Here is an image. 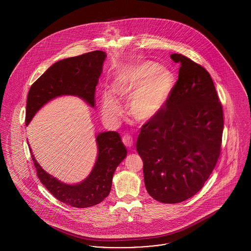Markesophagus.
Instances as JSON below:
<instances>
[{
    "label": "esophagus",
    "instance_id": "34e87169",
    "mask_svg": "<svg viewBox=\"0 0 251 251\" xmlns=\"http://www.w3.org/2000/svg\"><path fill=\"white\" fill-rule=\"evenodd\" d=\"M122 142L127 148H131L133 146V141L130 135H124L122 138Z\"/></svg>",
    "mask_w": 251,
    "mask_h": 251
}]
</instances>
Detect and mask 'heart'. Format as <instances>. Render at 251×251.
<instances>
[{
  "instance_id": "obj_1",
  "label": "heart",
  "mask_w": 251,
  "mask_h": 251,
  "mask_svg": "<svg viewBox=\"0 0 251 251\" xmlns=\"http://www.w3.org/2000/svg\"><path fill=\"white\" fill-rule=\"evenodd\" d=\"M175 85L173 72L152 61H140L125 67L115 76L114 92L127 99L128 112L140 122L153 120L167 104ZM111 91H104L100 99V112L104 120L114 123L120 118L122 107Z\"/></svg>"
}]
</instances>
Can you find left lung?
I'll return each instance as SVG.
<instances>
[{
    "label": "left lung",
    "instance_id": "left-lung-1",
    "mask_svg": "<svg viewBox=\"0 0 251 251\" xmlns=\"http://www.w3.org/2000/svg\"><path fill=\"white\" fill-rule=\"evenodd\" d=\"M170 57L180 64L178 81L166 108L142 126L136 150L150 196L173 204L196 195L210 177L220 155L224 120L209 72L180 53Z\"/></svg>",
    "mask_w": 251,
    "mask_h": 251
}]
</instances>
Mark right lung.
Instances as JSON below:
<instances>
[{
  "label": "right lung",
  "instance_id": "1",
  "mask_svg": "<svg viewBox=\"0 0 251 251\" xmlns=\"http://www.w3.org/2000/svg\"><path fill=\"white\" fill-rule=\"evenodd\" d=\"M106 53L94 50L79 56L60 60L50 66L32 84L26 104V125L36 112L60 96H77L95 107L96 86L102 72ZM98 155L92 171L77 184H68L52 177L39 166L30 149L37 177L61 202L76 208H87L101 202L111 191L116 168L127 155V150L117 131H103L96 136Z\"/></svg>",
  "mask_w": 251,
  "mask_h": 251
}]
</instances>
